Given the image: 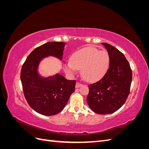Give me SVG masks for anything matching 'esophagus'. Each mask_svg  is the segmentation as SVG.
<instances>
[{
	"instance_id": "esophagus-1",
	"label": "esophagus",
	"mask_w": 149,
	"mask_h": 149,
	"mask_svg": "<svg viewBox=\"0 0 149 149\" xmlns=\"http://www.w3.org/2000/svg\"><path fill=\"white\" fill-rule=\"evenodd\" d=\"M81 85H82L81 83H79V82H77V83H76V88H79Z\"/></svg>"
}]
</instances>
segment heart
Listing matches in <instances>:
<instances>
[{
  "mask_svg": "<svg viewBox=\"0 0 149 149\" xmlns=\"http://www.w3.org/2000/svg\"><path fill=\"white\" fill-rule=\"evenodd\" d=\"M110 58L106 50L89 47L75 52L70 61L64 65L66 73L73 75L77 70H82L83 77L89 81L101 79L109 69Z\"/></svg>",
  "mask_w": 149,
  "mask_h": 149,
  "instance_id": "1",
  "label": "heart"
}]
</instances>
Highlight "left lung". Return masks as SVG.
I'll return each instance as SVG.
<instances>
[{"label": "left lung", "instance_id": "obj_1", "mask_svg": "<svg viewBox=\"0 0 149 149\" xmlns=\"http://www.w3.org/2000/svg\"><path fill=\"white\" fill-rule=\"evenodd\" d=\"M102 44L109 55V67L100 81L88 85L87 102L96 113L108 114L118 111L127 100L132 72L123 53L110 44Z\"/></svg>", "mask_w": 149, "mask_h": 149}]
</instances>
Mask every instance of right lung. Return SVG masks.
Segmentation results:
<instances>
[{
  "mask_svg": "<svg viewBox=\"0 0 149 149\" xmlns=\"http://www.w3.org/2000/svg\"><path fill=\"white\" fill-rule=\"evenodd\" d=\"M65 43L48 42L36 48L22 67L20 79L25 97L29 106L45 116L55 115L61 112L75 90L76 80H67L61 74L42 78L37 73L40 61L52 55L60 60Z\"/></svg>",
  "mask_w": 149,
  "mask_h": 149,
  "instance_id": "1",
  "label": "right lung"
}]
</instances>
